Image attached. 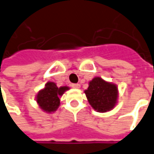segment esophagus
<instances>
[{"label": "esophagus", "instance_id": "esophagus-1", "mask_svg": "<svg viewBox=\"0 0 154 154\" xmlns=\"http://www.w3.org/2000/svg\"><path fill=\"white\" fill-rule=\"evenodd\" d=\"M72 87L73 88H76V89H79L80 88V84H72Z\"/></svg>", "mask_w": 154, "mask_h": 154}]
</instances>
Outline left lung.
<instances>
[{"mask_svg":"<svg viewBox=\"0 0 154 154\" xmlns=\"http://www.w3.org/2000/svg\"><path fill=\"white\" fill-rule=\"evenodd\" d=\"M89 104L98 112H107L118 103V89L117 85L103 80L99 77L89 82L84 91Z\"/></svg>","mask_w":154,"mask_h":154,"instance_id":"left-lung-1","label":"left lung"}]
</instances>
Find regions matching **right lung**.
Segmentation results:
<instances>
[{"label":"right lung","instance_id":"right-lung-1","mask_svg":"<svg viewBox=\"0 0 154 154\" xmlns=\"http://www.w3.org/2000/svg\"><path fill=\"white\" fill-rule=\"evenodd\" d=\"M69 89V87L64 86L58 88L53 82H48L45 88L37 92L36 103L43 112L48 113L54 112L60 106V97Z\"/></svg>","mask_w":154,"mask_h":154}]
</instances>
